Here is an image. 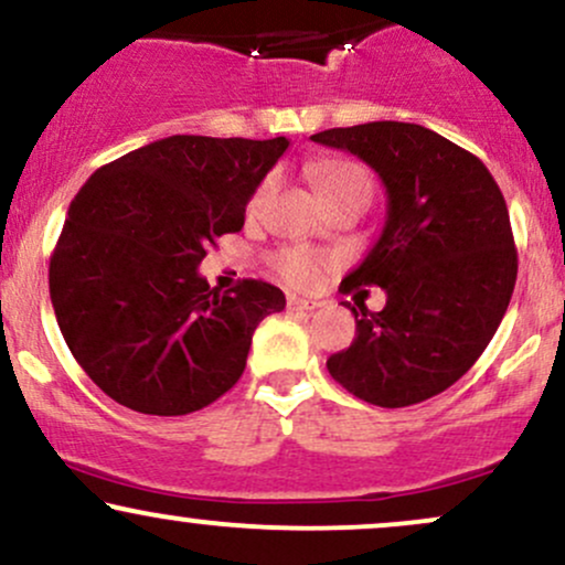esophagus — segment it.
<instances>
[{
  "label": "esophagus",
  "mask_w": 565,
  "mask_h": 565,
  "mask_svg": "<svg viewBox=\"0 0 565 565\" xmlns=\"http://www.w3.org/2000/svg\"><path fill=\"white\" fill-rule=\"evenodd\" d=\"M321 302H313V300H305V297H297V295H289L287 297V308L289 310H316Z\"/></svg>",
  "instance_id": "34e87169"
}]
</instances>
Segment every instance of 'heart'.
<instances>
[{"mask_svg":"<svg viewBox=\"0 0 565 565\" xmlns=\"http://www.w3.org/2000/svg\"><path fill=\"white\" fill-rule=\"evenodd\" d=\"M313 178H316V185H319L321 196L327 201H332L334 196H340V193L350 191V188L369 185L366 172L361 170V167L350 164V161H334V159L319 161V164L313 167ZM276 183H278V178L274 172L265 174L263 183L255 188V193H252L249 212L263 210L265 201H268L270 193L276 191ZM329 265H332L329 257H323V255H319V252L308 249V246H302V244L281 246L274 257L276 274L297 289L319 287Z\"/></svg>","mask_w":565,"mask_h":565,"instance_id":"1","label":"heart"}]
</instances>
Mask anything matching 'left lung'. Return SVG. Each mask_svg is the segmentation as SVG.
I'll use <instances>...</instances> for the list:
<instances>
[{"label": "left lung", "instance_id": "1", "mask_svg": "<svg viewBox=\"0 0 565 565\" xmlns=\"http://www.w3.org/2000/svg\"><path fill=\"white\" fill-rule=\"evenodd\" d=\"M364 159L387 191L380 242L350 274L382 287L385 308L348 305L355 340L329 355V374L382 408L444 393L476 364L508 310L518 249L508 204L478 157L433 129L369 121L310 135Z\"/></svg>", "mask_w": 565, "mask_h": 565}]
</instances>
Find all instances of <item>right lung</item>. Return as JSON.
I'll list each match as a JSON object with an SVG mask.
<instances>
[{"label":"right lung","instance_id":"1","mask_svg":"<svg viewBox=\"0 0 565 565\" xmlns=\"http://www.w3.org/2000/svg\"><path fill=\"white\" fill-rule=\"evenodd\" d=\"M287 138L172 135L89 174L50 257L63 340L116 404L178 417L244 374L252 334L287 305L274 284L210 289L199 263L244 228L246 201Z\"/></svg>","mask_w":565,"mask_h":565}]
</instances>
